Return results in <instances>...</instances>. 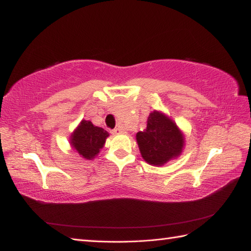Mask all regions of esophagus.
Here are the masks:
<instances>
[{
	"label": "esophagus",
	"mask_w": 251,
	"mask_h": 251,
	"mask_svg": "<svg viewBox=\"0 0 251 251\" xmlns=\"http://www.w3.org/2000/svg\"><path fill=\"white\" fill-rule=\"evenodd\" d=\"M120 132H122V129L120 128V127H117V128H114L113 130H112V134L113 135H117V134H120Z\"/></svg>",
	"instance_id": "1"
}]
</instances>
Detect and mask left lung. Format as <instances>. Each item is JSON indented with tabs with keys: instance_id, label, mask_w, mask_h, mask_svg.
Segmentation results:
<instances>
[{
	"instance_id": "1",
	"label": "left lung",
	"mask_w": 251,
	"mask_h": 251,
	"mask_svg": "<svg viewBox=\"0 0 251 251\" xmlns=\"http://www.w3.org/2000/svg\"><path fill=\"white\" fill-rule=\"evenodd\" d=\"M137 142L145 161L162 166L178 156L183 148V137L168 117L154 111L147 121V128L137 134Z\"/></svg>"
}]
</instances>
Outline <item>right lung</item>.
<instances>
[{
  "label": "right lung",
  "mask_w": 251,
  "mask_h": 251,
  "mask_svg": "<svg viewBox=\"0 0 251 251\" xmlns=\"http://www.w3.org/2000/svg\"><path fill=\"white\" fill-rule=\"evenodd\" d=\"M108 136L109 132L103 128L94 126L90 121L83 120L81 125L72 134L71 143L79 155L90 159L99 153Z\"/></svg>",
  "instance_id": "obj_1"
}]
</instances>
